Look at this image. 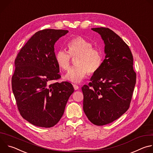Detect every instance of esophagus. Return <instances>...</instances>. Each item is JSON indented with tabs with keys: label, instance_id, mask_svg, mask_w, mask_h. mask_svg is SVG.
Here are the masks:
<instances>
[{
	"label": "esophagus",
	"instance_id": "34e87169",
	"mask_svg": "<svg viewBox=\"0 0 153 153\" xmlns=\"http://www.w3.org/2000/svg\"><path fill=\"white\" fill-rule=\"evenodd\" d=\"M73 87H74V90H78L79 89V86L77 85H76V84H73Z\"/></svg>",
	"mask_w": 153,
	"mask_h": 153
}]
</instances>
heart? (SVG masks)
Segmentation results:
<instances>
[{
    "label": "heart",
    "mask_w": 153,
    "mask_h": 153,
    "mask_svg": "<svg viewBox=\"0 0 153 153\" xmlns=\"http://www.w3.org/2000/svg\"><path fill=\"white\" fill-rule=\"evenodd\" d=\"M93 46V43L89 40L77 36L68 42V51L59 50L56 52V61L59 67L63 70H67L70 68L72 57H76V65L68 70L65 79L78 83L88 73L93 74L99 70L103 62V54L99 48Z\"/></svg>",
    "instance_id": "1"
}]
</instances>
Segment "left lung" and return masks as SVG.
<instances>
[{
	"label": "left lung",
	"instance_id": "obj_1",
	"mask_svg": "<svg viewBox=\"0 0 153 153\" xmlns=\"http://www.w3.org/2000/svg\"><path fill=\"white\" fill-rule=\"evenodd\" d=\"M91 30L100 34L103 40L106 56L91 82L82 87L83 108L91 123L102 126L116 120L128 110L136 73L131 51L117 34L104 27Z\"/></svg>",
	"mask_w": 153,
	"mask_h": 153
}]
</instances>
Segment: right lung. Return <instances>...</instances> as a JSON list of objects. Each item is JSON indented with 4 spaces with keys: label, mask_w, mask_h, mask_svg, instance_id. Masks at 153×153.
I'll return each instance as SVG.
<instances>
[{
    "label": "right lung",
    "mask_w": 153,
    "mask_h": 153,
    "mask_svg": "<svg viewBox=\"0 0 153 153\" xmlns=\"http://www.w3.org/2000/svg\"><path fill=\"white\" fill-rule=\"evenodd\" d=\"M68 30L45 29L36 33L22 48L15 59L12 90L18 110L24 119L39 127L50 128L62 117L71 83L60 79L54 44Z\"/></svg>",
    "instance_id": "1"
}]
</instances>
